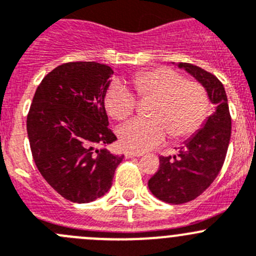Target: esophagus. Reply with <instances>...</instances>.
Segmentation results:
<instances>
[{"label":"esophagus","mask_w":256,"mask_h":256,"mask_svg":"<svg viewBox=\"0 0 256 256\" xmlns=\"http://www.w3.org/2000/svg\"><path fill=\"white\" fill-rule=\"evenodd\" d=\"M124 156H126V158L140 157V156H142V153H140V152H132V150H126V152L124 153Z\"/></svg>","instance_id":"34e87169"}]
</instances>
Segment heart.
<instances>
[{"label":"heart","instance_id":"1","mask_svg":"<svg viewBox=\"0 0 256 256\" xmlns=\"http://www.w3.org/2000/svg\"><path fill=\"white\" fill-rule=\"evenodd\" d=\"M136 96L142 100L153 99L148 108L150 119H133L118 130L126 150L144 152L171 140L192 137L202 126L208 114V96L205 88L167 66H157L133 74L130 79ZM109 116L124 120L134 113L137 99L130 90L113 84L104 98Z\"/></svg>","mask_w":256,"mask_h":256}]
</instances>
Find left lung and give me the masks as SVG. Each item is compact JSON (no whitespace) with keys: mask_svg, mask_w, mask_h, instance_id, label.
I'll return each mask as SVG.
<instances>
[{"mask_svg":"<svg viewBox=\"0 0 256 256\" xmlns=\"http://www.w3.org/2000/svg\"><path fill=\"white\" fill-rule=\"evenodd\" d=\"M206 89L215 112L174 157L160 156V168L148 181L150 192L167 204H186L198 197L222 168L231 136V116L224 85L211 72L180 62Z\"/></svg>","mask_w":256,"mask_h":256,"instance_id":"8db88e82","label":"left lung"}]
</instances>
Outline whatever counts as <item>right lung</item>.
<instances>
[{"label": "right lung", "instance_id": "right-lung-1", "mask_svg": "<svg viewBox=\"0 0 256 256\" xmlns=\"http://www.w3.org/2000/svg\"><path fill=\"white\" fill-rule=\"evenodd\" d=\"M112 75L110 66L94 62L59 65L41 80L28 110L26 124L36 167L72 202L106 194L124 157L96 148L116 140L104 106Z\"/></svg>", "mask_w": 256, "mask_h": 256}]
</instances>
